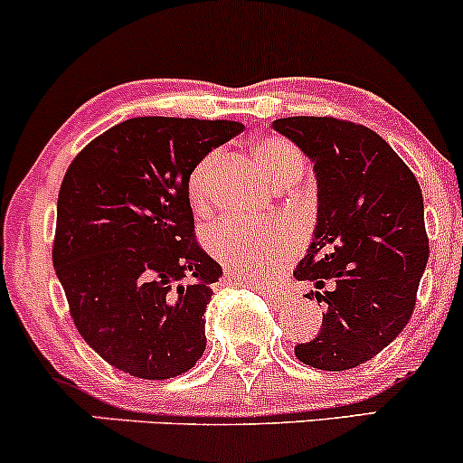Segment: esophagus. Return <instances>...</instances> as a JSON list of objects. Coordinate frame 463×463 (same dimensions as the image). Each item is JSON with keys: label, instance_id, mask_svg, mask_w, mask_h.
<instances>
[{"label": "esophagus", "instance_id": "esophagus-1", "mask_svg": "<svg viewBox=\"0 0 463 463\" xmlns=\"http://www.w3.org/2000/svg\"><path fill=\"white\" fill-rule=\"evenodd\" d=\"M265 294H269V298H274V300H283V294H280L279 289H272V287H265Z\"/></svg>", "mask_w": 463, "mask_h": 463}]
</instances>
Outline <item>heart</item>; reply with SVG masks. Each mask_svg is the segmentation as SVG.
<instances>
[{"label":"heart","instance_id":"obj_1","mask_svg":"<svg viewBox=\"0 0 463 463\" xmlns=\"http://www.w3.org/2000/svg\"><path fill=\"white\" fill-rule=\"evenodd\" d=\"M252 156L263 176L274 187L298 180L305 169L302 152L280 135H265L254 141ZM213 183L215 156H204L194 165L184 183V194L195 215H209L213 206ZM291 243H294V231L279 220L261 222V224L222 220L206 232V246L231 272L259 283L274 279Z\"/></svg>","mask_w":463,"mask_h":463}]
</instances>
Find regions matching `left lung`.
Returning <instances> with one entry per match:
<instances>
[{"label":"left lung","mask_w":463,"mask_h":463,"mask_svg":"<svg viewBox=\"0 0 463 463\" xmlns=\"http://www.w3.org/2000/svg\"><path fill=\"white\" fill-rule=\"evenodd\" d=\"M274 130L313 161L317 226L294 279L326 305L316 339L294 348L317 370L357 368L407 326L429 259L422 191L374 130L337 117H285Z\"/></svg>","instance_id":"obj_1"}]
</instances>
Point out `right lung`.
Segmentation results:
<instances>
[{
    "mask_svg": "<svg viewBox=\"0 0 463 463\" xmlns=\"http://www.w3.org/2000/svg\"><path fill=\"white\" fill-rule=\"evenodd\" d=\"M241 130L226 119L135 117L69 165L56 206V276L84 342L126 374L174 379L204 353L222 265L195 239L184 183Z\"/></svg>",
    "mask_w": 463,
    "mask_h": 463,
    "instance_id": "obj_1",
    "label": "right lung"
}]
</instances>
